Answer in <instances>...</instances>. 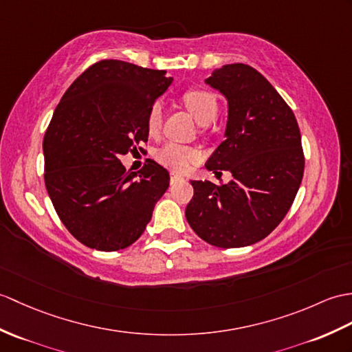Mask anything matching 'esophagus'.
Masks as SVG:
<instances>
[{"mask_svg": "<svg viewBox=\"0 0 352 352\" xmlns=\"http://www.w3.org/2000/svg\"><path fill=\"white\" fill-rule=\"evenodd\" d=\"M182 179H184V177H182L179 174H175V173L170 174V184H174L177 182H182Z\"/></svg>", "mask_w": 352, "mask_h": 352, "instance_id": "esophagus-1", "label": "esophagus"}]
</instances>
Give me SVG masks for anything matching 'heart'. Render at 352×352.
<instances>
[{
	"mask_svg": "<svg viewBox=\"0 0 352 352\" xmlns=\"http://www.w3.org/2000/svg\"><path fill=\"white\" fill-rule=\"evenodd\" d=\"M182 100L195 120L199 124H208L217 117L219 112V102L213 93L207 91L204 88H189L186 89L182 96ZM162 122V108L159 103H154L148 116H146V129H148L150 135H156L160 129ZM156 159L170 169L183 170L192 163L198 162L201 159L199 150L193 148V146L179 145L175 142H168L162 146L156 153Z\"/></svg>",
	"mask_w": 352,
	"mask_h": 352,
	"instance_id": "heart-1",
	"label": "heart"
}]
</instances>
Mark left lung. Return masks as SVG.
Listing matches in <instances>:
<instances>
[{"label":"left lung","instance_id":"8db88e82","mask_svg":"<svg viewBox=\"0 0 352 352\" xmlns=\"http://www.w3.org/2000/svg\"><path fill=\"white\" fill-rule=\"evenodd\" d=\"M206 82L228 100L225 141L206 166L230 170L226 184L190 182L186 219L216 248H244L272 232L287 216L305 173L301 135L292 109L248 64H226Z\"/></svg>","mask_w":352,"mask_h":352}]
</instances>
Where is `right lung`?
Segmentation results:
<instances>
[{"instance_id": "obj_1", "label": "right lung", "mask_w": 352, "mask_h": 352, "mask_svg": "<svg viewBox=\"0 0 352 352\" xmlns=\"http://www.w3.org/2000/svg\"><path fill=\"white\" fill-rule=\"evenodd\" d=\"M165 73L102 60L69 87L49 122L46 190L63 225L87 248L133 244L169 187L168 170L154 160L146 159L139 177L120 162L148 141L146 116L173 82Z\"/></svg>"}]
</instances>
